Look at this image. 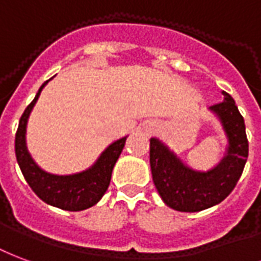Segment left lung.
<instances>
[{"mask_svg": "<svg viewBox=\"0 0 261 261\" xmlns=\"http://www.w3.org/2000/svg\"><path fill=\"white\" fill-rule=\"evenodd\" d=\"M221 119L229 139V149L220 165L208 172H195L160 143L150 140V167L154 185L167 206L178 211L195 213L221 203L243 172L249 154L245 121L235 100L224 91V101L210 108Z\"/></svg>", "mask_w": 261, "mask_h": 261, "instance_id": "8db88e82", "label": "left lung"}]
</instances>
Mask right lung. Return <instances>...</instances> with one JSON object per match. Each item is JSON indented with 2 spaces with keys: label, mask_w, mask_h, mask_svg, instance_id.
I'll list each match as a JSON object with an SVG mask.
<instances>
[{
  "label": "right lung",
  "mask_w": 261,
  "mask_h": 261,
  "mask_svg": "<svg viewBox=\"0 0 261 261\" xmlns=\"http://www.w3.org/2000/svg\"><path fill=\"white\" fill-rule=\"evenodd\" d=\"M47 82L41 85L34 100L26 107L20 117L18 130L15 135L16 160L32 191L47 204L68 211L86 210L89 207L94 206L108 189L112 168L122 151L126 138L119 139L115 143H112L101 154V157L98 159L94 167L82 174L57 176L40 170L28 153L24 143V132H26V123L30 111L39 98L40 91L47 85Z\"/></svg>",
  "instance_id": "obj_1"
}]
</instances>
